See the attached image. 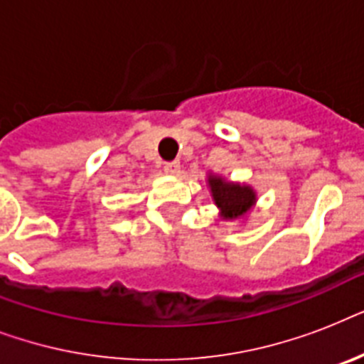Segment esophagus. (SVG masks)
<instances>
[{
  "instance_id": "34e87169",
  "label": "esophagus",
  "mask_w": 364,
  "mask_h": 364,
  "mask_svg": "<svg viewBox=\"0 0 364 364\" xmlns=\"http://www.w3.org/2000/svg\"><path fill=\"white\" fill-rule=\"evenodd\" d=\"M164 170H166V173H171V176H176V173H179V170H181V164H179L177 160H171V162H166Z\"/></svg>"
}]
</instances>
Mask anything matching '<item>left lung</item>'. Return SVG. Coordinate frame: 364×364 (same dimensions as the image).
Wrapping results in <instances>:
<instances>
[{
	"instance_id": "obj_1",
	"label": "left lung",
	"mask_w": 364,
	"mask_h": 364,
	"mask_svg": "<svg viewBox=\"0 0 364 364\" xmlns=\"http://www.w3.org/2000/svg\"><path fill=\"white\" fill-rule=\"evenodd\" d=\"M208 185L215 205L221 210V217L227 221H236L247 215V211H251L257 202V193L249 185L230 183L219 176L208 177Z\"/></svg>"
}]
</instances>
